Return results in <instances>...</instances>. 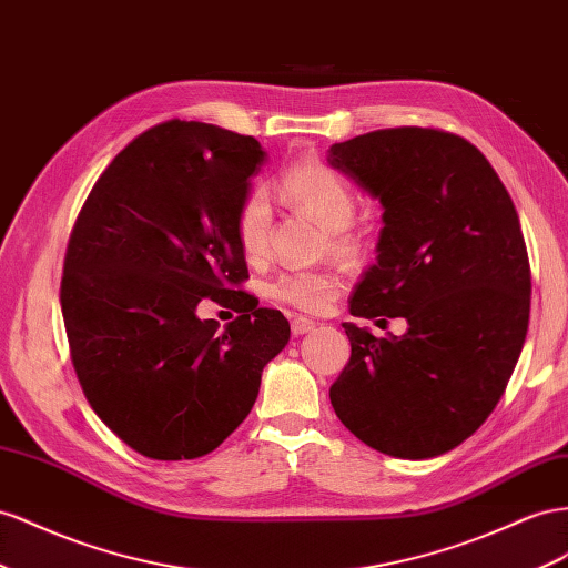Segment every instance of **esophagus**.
Listing matches in <instances>:
<instances>
[{
    "mask_svg": "<svg viewBox=\"0 0 568 568\" xmlns=\"http://www.w3.org/2000/svg\"><path fill=\"white\" fill-rule=\"evenodd\" d=\"M313 327H315V322L308 320V317H294V320H291V332H294V336L308 334Z\"/></svg>",
    "mask_w": 568,
    "mask_h": 568,
    "instance_id": "1",
    "label": "esophagus"
}]
</instances>
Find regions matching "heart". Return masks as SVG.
<instances>
[{
    "label": "heart",
    "instance_id": "b5f03b06",
    "mask_svg": "<svg viewBox=\"0 0 568 568\" xmlns=\"http://www.w3.org/2000/svg\"><path fill=\"white\" fill-rule=\"evenodd\" d=\"M282 191L291 203L311 212L327 229L329 251L339 257H354L361 251L354 234L358 197L351 181L320 160H301L286 166ZM272 234V205L265 191H251L236 212V239L248 260L267 253ZM272 296L303 313H325L342 291V280L329 270L284 272L270 286Z\"/></svg>",
    "mask_w": 568,
    "mask_h": 568
}]
</instances>
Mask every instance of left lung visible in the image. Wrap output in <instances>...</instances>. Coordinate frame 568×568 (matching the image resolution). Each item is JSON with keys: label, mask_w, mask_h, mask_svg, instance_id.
Listing matches in <instances>:
<instances>
[{"label": "left lung", "mask_w": 568, "mask_h": 568, "mask_svg": "<svg viewBox=\"0 0 568 568\" xmlns=\"http://www.w3.org/2000/svg\"><path fill=\"white\" fill-rule=\"evenodd\" d=\"M327 162L385 210L351 315L408 322L385 339L344 322L351 358L329 389L334 413L382 454L439 456L495 410L526 342L518 212L493 164L454 133H363L334 143Z\"/></svg>", "instance_id": "8db88e82"}]
</instances>
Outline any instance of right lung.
Returning <instances> with one entry per match:
<instances>
[{
	"label": "right lung",
	"instance_id": "add662e5",
	"mask_svg": "<svg viewBox=\"0 0 568 568\" xmlns=\"http://www.w3.org/2000/svg\"><path fill=\"white\" fill-rule=\"evenodd\" d=\"M265 162L253 135L164 121L119 152L75 220L61 277L75 375L148 458L217 449L288 344L286 317L234 288L248 280L236 212ZM203 297H236L244 315L220 331L196 317Z\"/></svg>",
	"mask_w": 568,
	"mask_h": 568
}]
</instances>
